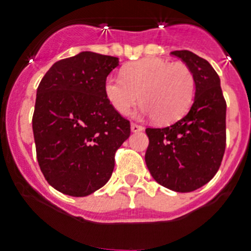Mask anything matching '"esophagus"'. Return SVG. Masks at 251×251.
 <instances>
[{
  "instance_id": "1",
  "label": "esophagus",
  "mask_w": 251,
  "mask_h": 251,
  "mask_svg": "<svg viewBox=\"0 0 251 251\" xmlns=\"http://www.w3.org/2000/svg\"><path fill=\"white\" fill-rule=\"evenodd\" d=\"M130 127H131L132 132H139V131H143V130H144V127L140 125H138V124H131V126H130Z\"/></svg>"
}]
</instances>
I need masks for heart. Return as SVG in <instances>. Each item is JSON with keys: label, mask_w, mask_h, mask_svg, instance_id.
Instances as JSON below:
<instances>
[{"label": "heart", "mask_w": 251, "mask_h": 251, "mask_svg": "<svg viewBox=\"0 0 251 251\" xmlns=\"http://www.w3.org/2000/svg\"><path fill=\"white\" fill-rule=\"evenodd\" d=\"M103 92L109 104L121 115L129 113L140 100L139 115L155 117L168 124L184 115L193 102L195 79L184 62L147 57L122 69V76L111 74L104 80Z\"/></svg>", "instance_id": "b5f03b06"}]
</instances>
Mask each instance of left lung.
I'll return each mask as SVG.
<instances>
[{
    "mask_svg": "<svg viewBox=\"0 0 251 251\" xmlns=\"http://www.w3.org/2000/svg\"><path fill=\"white\" fill-rule=\"evenodd\" d=\"M172 56L189 66L195 96L189 112L172 125L145 130V163L158 184L177 193L194 191L217 174L226 148V100L212 65L190 50Z\"/></svg>",
    "mask_w": 251,
    "mask_h": 251,
    "instance_id": "obj_1",
    "label": "left lung"
}]
</instances>
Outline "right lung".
Here are the masks:
<instances>
[{"mask_svg":"<svg viewBox=\"0 0 251 251\" xmlns=\"http://www.w3.org/2000/svg\"><path fill=\"white\" fill-rule=\"evenodd\" d=\"M112 56L80 52L57 61L37 89L33 132L48 184L86 197L109 180L115 153L130 136V122L107 100L103 84L119 66Z\"/></svg>","mask_w":251,"mask_h":251,"instance_id":"add662e5","label":"right lung"}]
</instances>
